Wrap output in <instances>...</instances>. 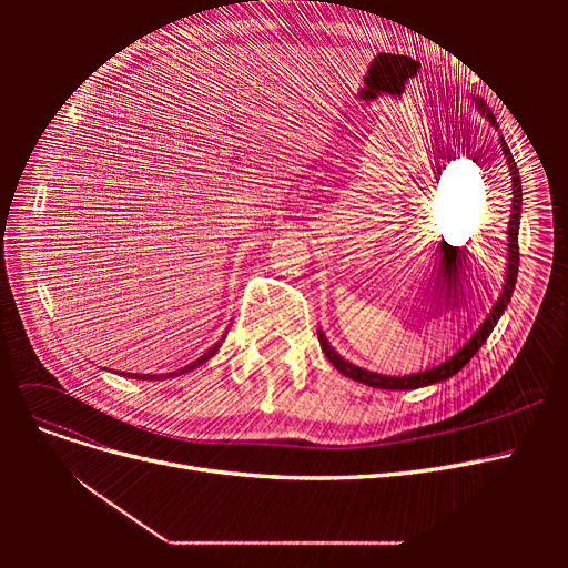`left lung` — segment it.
<instances>
[{
  "instance_id": "8db88e82",
  "label": "left lung",
  "mask_w": 568,
  "mask_h": 568,
  "mask_svg": "<svg viewBox=\"0 0 568 568\" xmlns=\"http://www.w3.org/2000/svg\"><path fill=\"white\" fill-rule=\"evenodd\" d=\"M471 104L480 111V115H484L488 123L497 130V120L493 115V111L484 104V99L478 97H471ZM500 151H503V161L507 165V175H509V186H511V211H509V227H507V270H505V284H503V294L500 298L495 301L490 315L484 320V324L478 326L476 334L464 343V346L450 357L445 359V363L432 367V369H424V372H417V374H407V376H386V374H376V372H369V369H363L357 367L353 363H348L346 357H341L334 348L332 343L326 341L324 332L317 329V338H320V346L326 355V359L343 374L348 376V379L353 382H359L365 386H372V388H386V390H407V388H422V386H432V384H438V382H445L450 379V376H455L464 365L469 363V359L478 353V348L484 346L486 338L490 336V332L495 329L497 320L503 317V313L507 311V303L511 301V294H514V284H517V272H519V222H521V178H519V168L517 163H514V156L511 151L505 142V136L500 134Z\"/></svg>"
}]
</instances>
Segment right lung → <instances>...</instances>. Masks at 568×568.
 <instances>
[{"label":"right lung","mask_w":568,"mask_h":568,"mask_svg":"<svg viewBox=\"0 0 568 568\" xmlns=\"http://www.w3.org/2000/svg\"><path fill=\"white\" fill-rule=\"evenodd\" d=\"M222 341H225V336H222V338L215 343L213 348L205 351V353H203L199 359H194L192 365H186V367H182V369H178V372H170V374H128V376H130V379H132V376H134V379H144V382H159V379H170V376H180V374H186V372H192V369L201 367V365L205 363V359H211V357L217 353V348L222 346Z\"/></svg>","instance_id":"add662e5"}]
</instances>
